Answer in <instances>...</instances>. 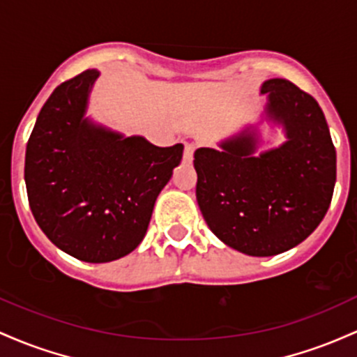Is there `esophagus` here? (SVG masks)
Here are the masks:
<instances>
[{"label":"esophagus","mask_w":357,"mask_h":357,"mask_svg":"<svg viewBox=\"0 0 357 357\" xmlns=\"http://www.w3.org/2000/svg\"><path fill=\"white\" fill-rule=\"evenodd\" d=\"M195 143H185V151H183V162L190 163L192 158H194V151H195Z\"/></svg>","instance_id":"esophagus-1"}]
</instances>
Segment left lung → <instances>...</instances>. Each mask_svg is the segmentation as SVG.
I'll use <instances>...</instances> for the list:
<instances>
[{
  "mask_svg": "<svg viewBox=\"0 0 357 357\" xmlns=\"http://www.w3.org/2000/svg\"><path fill=\"white\" fill-rule=\"evenodd\" d=\"M263 118L285 142L258 151L246 126L219 148H199L197 204L209 229L232 250L275 256L307 239L326 215L335 185V148L319 102L287 79H268Z\"/></svg>",
  "mask_w": 357,
  "mask_h": 357,
  "instance_id": "8db88e82",
  "label": "left lung"
}]
</instances>
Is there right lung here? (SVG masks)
<instances>
[{
  "label": "right lung",
  "instance_id": "right-lung-1",
  "mask_svg": "<svg viewBox=\"0 0 357 357\" xmlns=\"http://www.w3.org/2000/svg\"><path fill=\"white\" fill-rule=\"evenodd\" d=\"M99 70L62 82L43 104L26 145L28 202L59 250L87 263L130 255L145 238L155 200L183 145L160 148L87 118Z\"/></svg>",
  "mask_w": 357,
  "mask_h": 357
}]
</instances>
